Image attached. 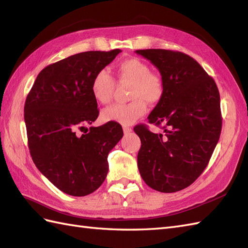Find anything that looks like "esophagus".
<instances>
[{"mask_svg":"<svg viewBox=\"0 0 248 248\" xmlns=\"http://www.w3.org/2000/svg\"><path fill=\"white\" fill-rule=\"evenodd\" d=\"M131 128L130 127H127V126H123V131H124V133L125 134H127V133H129V132H131Z\"/></svg>","mask_w":248,"mask_h":248,"instance_id":"obj_1","label":"esophagus"}]
</instances>
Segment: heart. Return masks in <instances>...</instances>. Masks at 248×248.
I'll return each instance as SVG.
<instances>
[{
    "label": "heart",
    "mask_w": 248,
    "mask_h": 248,
    "mask_svg": "<svg viewBox=\"0 0 248 248\" xmlns=\"http://www.w3.org/2000/svg\"><path fill=\"white\" fill-rule=\"evenodd\" d=\"M120 81L131 82V101L115 103L101 112L103 122L131 125L147 112V102H159L164 94V81L159 74L151 72L147 63L138 58L126 59L118 66ZM116 82L107 69L97 71L91 81V92L96 101L108 103L114 94Z\"/></svg>",
    "instance_id": "obj_1"
}]
</instances>
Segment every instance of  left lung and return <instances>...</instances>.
<instances>
[{
    "mask_svg": "<svg viewBox=\"0 0 248 248\" xmlns=\"http://www.w3.org/2000/svg\"><path fill=\"white\" fill-rule=\"evenodd\" d=\"M159 70L164 81L161 100L149 123L162 125L153 133L134 127L140 139L138 167L145 183L160 192H176L192 184L218 142L222 118L214 79L190 56L169 49L136 50Z\"/></svg>",
    "mask_w": 248,
    "mask_h": 248,
    "instance_id": "8db88e82",
    "label": "left lung"
}]
</instances>
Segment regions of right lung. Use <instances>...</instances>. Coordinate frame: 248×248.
Returning a JSON list of instances; mask_svg holds the SVG:
<instances>
[{"label":"right lung","mask_w":248,"mask_h":248,"mask_svg":"<svg viewBox=\"0 0 248 248\" xmlns=\"http://www.w3.org/2000/svg\"><path fill=\"white\" fill-rule=\"evenodd\" d=\"M121 49L85 51L46 66L35 79L25 103L28 145L42 174L61 191L85 197L103 183L108 155L123 137L119 123L77 130L98 117L91 92L94 74Z\"/></svg>","instance_id":"right-lung-1"}]
</instances>
